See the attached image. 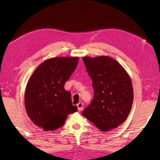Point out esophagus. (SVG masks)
I'll list each match as a JSON object with an SVG mask.
<instances>
[{"label": "esophagus", "mask_w": 160, "mask_h": 160, "mask_svg": "<svg viewBox=\"0 0 160 160\" xmlns=\"http://www.w3.org/2000/svg\"><path fill=\"white\" fill-rule=\"evenodd\" d=\"M77 107H78V110L79 111H82L83 109V103L82 102H79L77 104Z\"/></svg>", "instance_id": "esophagus-1"}]
</instances>
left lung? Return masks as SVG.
Segmentation results:
<instances>
[{
    "instance_id": "1",
    "label": "left lung",
    "mask_w": 160,
    "mask_h": 160,
    "mask_svg": "<svg viewBox=\"0 0 160 160\" xmlns=\"http://www.w3.org/2000/svg\"><path fill=\"white\" fill-rule=\"evenodd\" d=\"M93 81L94 96L82 115L101 131L117 128L127 120L133 102L131 78L116 60L107 56L82 58Z\"/></svg>"
}]
</instances>
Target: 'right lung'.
<instances>
[{"instance_id":"1","label":"right lung","mask_w":160,"mask_h":160,"mask_svg":"<svg viewBox=\"0 0 160 160\" xmlns=\"http://www.w3.org/2000/svg\"><path fill=\"white\" fill-rule=\"evenodd\" d=\"M78 57H55L36 68L27 84L25 106L33 123L44 131L62 127L67 115L77 111L71 93L64 88L76 70Z\"/></svg>"}]
</instances>
